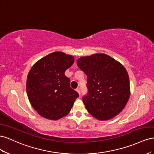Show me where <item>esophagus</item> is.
I'll return each mask as SVG.
<instances>
[{"mask_svg":"<svg viewBox=\"0 0 154 154\" xmlns=\"http://www.w3.org/2000/svg\"><path fill=\"white\" fill-rule=\"evenodd\" d=\"M76 91H77V93L79 94V95H81V90H80V89H79V88H77V89H76Z\"/></svg>","mask_w":154,"mask_h":154,"instance_id":"esophagus-1","label":"esophagus"}]
</instances>
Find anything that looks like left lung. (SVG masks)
I'll list each match as a JSON object with an SVG mask.
<instances>
[{
  "label": "left lung",
  "mask_w": 154,
  "mask_h": 154,
  "mask_svg": "<svg viewBox=\"0 0 154 154\" xmlns=\"http://www.w3.org/2000/svg\"><path fill=\"white\" fill-rule=\"evenodd\" d=\"M77 64L87 75L88 92L82 98L87 111L100 121L117 116L130 95L128 74L123 65L104 54L81 57Z\"/></svg>",
  "instance_id": "obj_1"
}]
</instances>
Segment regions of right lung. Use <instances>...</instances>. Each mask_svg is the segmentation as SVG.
I'll use <instances>...</instances> for the list:
<instances>
[{
  "mask_svg": "<svg viewBox=\"0 0 154 154\" xmlns=\"http://www.w3.org/2000/svg\"><path fill=\"white\" fill-rule=\"evenodd\" d=\"M74 63V57L55 51L38 60L29 70L26 91L29 103L39 115L58 120L69 113L77 92L69 86L64 72Z\"/></svg>",
  "mask_w": 154,
  "mask_h": 154,
  "instance_id": "obj_1",
  "label": "right lung"
}]
</instances>
